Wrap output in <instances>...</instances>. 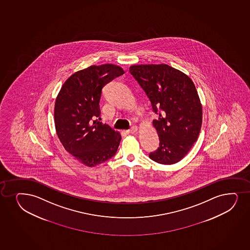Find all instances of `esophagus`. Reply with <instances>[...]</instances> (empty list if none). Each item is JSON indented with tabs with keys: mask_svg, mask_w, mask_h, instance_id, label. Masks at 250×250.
<instances>
[{
	"mask_svg": "<svg viewBox=\"0 0 250 250\" xmlns=\"http://www.w3.org/2000/svg\"><path fill=\"white\" fill-rule=\"evenodd\" d=\"M137 131H138V126H132L129 130H127V132H129V133H134Z\"/></svg>",
	"mask_w": 250,
	"mask_h": 250,
	"instance_id": "34e87169",
	"label": "esophagus"
}]
</instances>
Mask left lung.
<instances>
[{
	"label": "left lung",
	"instance_id": "1",
	"mask_svg": "<svg viewBox=\"0 0 250 250\" xmlns=\"http://www.w3.org/2000/svg\"><path fill=\"white\" fill-rule=\"evenodd\" d=\"M129 72L138 81L158 119L152 121L159 146L149 158L164 165L182 160L198 139L203 110L195 86L186 74L166 64L134 65Z\"/></svg>",
	"mask_w": 250,
	"mask_h": 250
}]
</instances>
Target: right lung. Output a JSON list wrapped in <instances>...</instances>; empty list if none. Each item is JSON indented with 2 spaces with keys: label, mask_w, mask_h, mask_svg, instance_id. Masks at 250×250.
I'll return each mask as SVG.
<instances>
[{
  "label": "right lung",
  "mask_w": 250,
  "mask_h": 250,
  "mask_svg": "<svg viewBox=\"0 0 250 250\" xmlns=\"http://www.w3.org/2000/svg\"><path fill=\"white\" fill-rule=\"evenodd\" d=\"M124 73L113 64L93 65L72 74L57 97L54 121L59 140L86 166L103 164L118 151L120 133L96 118L100 117L104 86Z\"/></svg>",
  "instance_id": "1"
}]
</instances>
